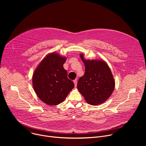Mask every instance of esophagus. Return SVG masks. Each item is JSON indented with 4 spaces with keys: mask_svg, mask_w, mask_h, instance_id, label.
Listing matches in <instances>:
<instances>
[{
    "mask_svg": "<svg viewBox=\"0 0 146 146\" xmlns=\"http://www.w3.org/2000/svg\"><path fill=\"white\" fill-rule=\"evenodd\" d=\"M73 82H74V83L75 87H76V86H77V80H73Z\"/></svg>",
    "mask_w": 146,
    "mask_h": 146,
    "instance_id": "esophagus-1",
    "label": "esophagus"
}]
</instances>
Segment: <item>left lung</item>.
I'll return each mask as SVG.
<instances>
[{
  "instance_id": "8db88e82",
  "label": "left lung",
  "mask_w": 146,
  "mask_h": 146,
  "mask_svg": "<svg viewBox=\"0 0 146 146\" xmlns=\"http://www.w3.org/2000/svg\"><path fill=\"white\" fill-rule=\"evenodd\" d=\"M80 58L85 65L84 75L77 82V89L86 102L98 105L106 101L113 93L115 81L111 72L105 61L86 60L84 55Z\"/></svg>"
}]
</instances>
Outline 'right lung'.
Instances as JSON below:
<instances>
[{
  "mask_svg": "<svg viewBox=\"0 0 146 146\" xmlns=\"http://www.w3.org/2000/svg\"><path fill=\"white\" fill-rule=\"evenodd\" d=\"M65 61V57L51 53L40 62L33 73L34 90L40 100L48 105L63 102L74 87L64 68Z\"/></svg>",
  "mask_w": 146,
  "mask_h": 146,
  "instance_id": "right-lung-1",
  "label": "right lung"
}]
</instances>
